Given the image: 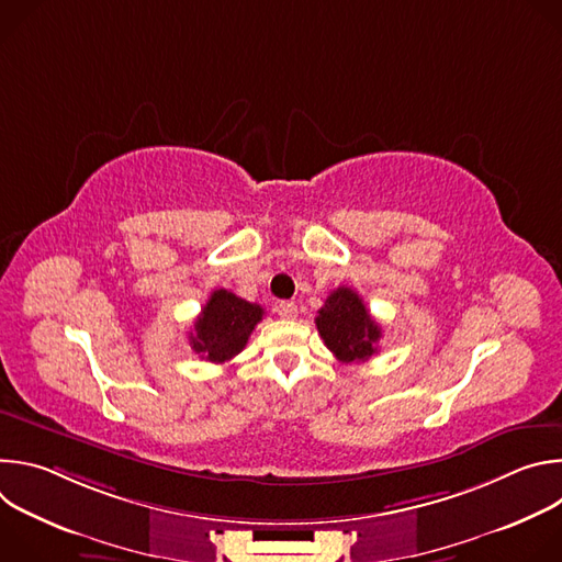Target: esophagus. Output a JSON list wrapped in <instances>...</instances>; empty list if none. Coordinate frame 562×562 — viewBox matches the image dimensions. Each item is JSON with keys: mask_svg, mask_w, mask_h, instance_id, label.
I'll return each instance as SVG.
<instances>
[{"mask_svg": "<svg viewBox=\"0 0 562 562\" xmlns=\"http://www.w3.org/2000/svg\"><path fill=\"white\" fill-rule=\"evenodd\" d=\"M276 311H278V315H280L282 319H295V317H297V306H295L293 302H280V304L276 306Z\"/></svg>", "mask_w": 562, "mask_h": 562, "instance_id": "34e87169", "label": "esophagus"}]
</instances>
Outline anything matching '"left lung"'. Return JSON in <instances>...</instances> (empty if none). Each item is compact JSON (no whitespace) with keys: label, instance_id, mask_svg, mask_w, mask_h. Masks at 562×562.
Here are the masks:
<instances>
[{"label":"left lung","instance_id":"obj_1","mask_svg":"<svg viewBox=\"0 0 562 562\" xmlns=\"http://www.w3.org/2000/svg\"><path fill=\"white\" fill-rule=\"evenodd\" d=\"M315 327L340 362H364L378 353L380 325L367 311L362 297L349 286H338L325 300V306L317 311Z\"/></svg>","mask_w":562,"mask_h":562}]
</instances>
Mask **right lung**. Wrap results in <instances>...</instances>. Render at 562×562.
<instances>
[{"label": "right lung", "mask_w": 562, "mask_h": 562, "mask_svg": "<svg viewBox=\"0 0 562 562\" xmlns=\"http://www.w3.org/2000/svg\"><path fill=\"white\" fill-rule=\"evenodd\" d=\"M262 315L265 308L260 304L237 297L226 289H215L195 319L189 336L191 349L209 362H228L247 347Z\"/></svg>", "instance_id": "1"}]
</instances>
